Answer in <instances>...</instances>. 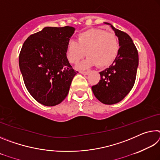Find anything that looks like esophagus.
<instances>
[{
    "instance_id": "esophagus-1",
    "label": "esophagus",
    "mask_w": 160,
    "mask_h": 160,
    "mask_svg": "<svg viewBox=\"0 0 160 160\" xmlns=\"http://www.w3.org/2000/svg\"><path fill=\"white\" fill-rule=\"evenodd\" d=\"M80 72L81 74H82V75H88L89 74V71H80Z\"/></svg>"
}]
</instances>
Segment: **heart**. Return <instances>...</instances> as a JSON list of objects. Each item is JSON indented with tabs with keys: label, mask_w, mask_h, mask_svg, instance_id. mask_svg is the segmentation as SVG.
I'll list each match as a JSON object with an SVG mask.
<instances>
[{
	"label": "heart",
	"mask_w": 160,
	"mask_h": 160,
	"mask_svg": "<svg viewBox=\"0 0 160 160\" xmlns=\"http://www.w3.org/2000/svg\"><path fill=\"white\" fill-rule=\"evenodd\" d=\"M116 35L100 29H90L78 34V42L70 40L66 45V57L71 63H78L85 55L88 56L78 66L87 69L96 66L107 67L115 61L119 51Z\"/></svg>",
	"instance_id": "heart-1"
}]
</instances>
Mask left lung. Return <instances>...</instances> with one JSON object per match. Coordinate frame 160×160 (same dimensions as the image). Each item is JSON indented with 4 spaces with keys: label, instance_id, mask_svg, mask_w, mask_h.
Segmentation results:
<instances>
[{
    "label": "left lung",
    "instance_id": "8db88e82",
    "mask_svg": "<svg viewBox=\"0 0 160 160\" xmlns=\"http://www.w3.org/2000/svg\"><path fill=\"white\" fill-rule=\"evenodd\" d=\"M110 25L118 39L119 51L111 66L100 72L101 80L92 87L93 93L104 104H114L124 99L134 85L138 66V53L128 34Z\"/></svg>",
    "mask_w": 160,
    "mask_h": 160
}]
</instances>
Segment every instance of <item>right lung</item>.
Segmentation results:
<instances>
[{
    "label": "right lung",
    "instance_id": "1",
    "mask_svg": "<svg viewBox=\"0 0 160 160\" xmlns=\"http://www.w3.org/2000/svg\"><path fill=\"white\" fill-rule=\"evenodd\" d=\"M75 29L46 27L24 42L19 66L27 90L44 106L60 104L68 94L78 71L66 57V45Z\"/></svg>",
    "mask_w": 160,
    "mask_h": 160
}]
</instances>
